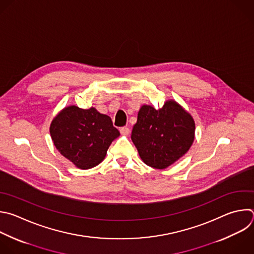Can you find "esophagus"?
Segmentation results:
<instances>
[{"instance_id": "1", "label": "esophagus", "mask_w": 254, "mask_h": 254, "mask_svg": "<svg viewBox=\"0 0 254 254\" xmlns=\"http://www.w3.org/2000/svg\"><path fill=\"white\" fill-rule=\"evenodd\" d=\"M120 131H121V133L123 134V135H128L129 134V132H130V130H129V128L128 127H122L121 129H120Z\"/></svg>"}]
</instances>
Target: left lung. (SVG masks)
<instances>
[{
    "mask_svg": "<svg viewBox=\"0 0 254 254\" xmlns=\"http://www.w3.org/2000/svg\"><path fill=\"white\" fill-rule=\"evenodd\" d=\"M194 132L192 116L176 101L168 100L159 110L141 106L131 140L145 164L164 170L190 150Z\"/></svg>",
    "mask_w": 254,
    "mask_h": 254,
    "instance_id": "obj_1",
    "label": "left lung"
}]
</instances>
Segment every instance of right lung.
<instances>
[{"label": "right lung", "mask_w": 254, "mask_h": 254, "mask_svg": "<svg viewBox=\"0 0 254 254\" xmlns=\"http://www.w3.org/2000/svg\"><path fill=\"white\" fill-rule=\"evenodd\" d=\"M52 140L66 159L80 170H89L106 157L111 143L120 136L112 119L95 108H64L50 126Z\"/></svg>", "instance_id": "obj_1"}]
</instances>
